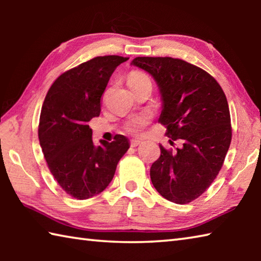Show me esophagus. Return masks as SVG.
<instances>
[{
  "label": "esophagus",
  "instance_id": "esophagus-1",
  "mask_svg": "<svg viewBox=\"0 0 261 261\" xmlns=\"http://www.w3.org/2000/svg\"><path fill=\"white\" fill-rule=\"evenodd\" d=\"M140 144H141V141L138 140V139H132L131 140V147H137V146H139Z\"/></svg>",
  "mask_w": 261,
  "mask_h": 261
}]
</instances>
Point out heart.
<instances>
[{
    "mask_svg": "<svg viewBox=\"0 0 261 261\" xmlns=\"http://www.w3.org/2000/svg\"><path fill=\"white\" fill-rule=\"evenodd\" d=\"M148 81L149 78L145 73L140 71H132L129 74V77H127V85L131 87V86L138 85L140 83L148 82ZM147 122H148L147 116H145V115H140V116L131 118V120L126 123L125 129L126 131L131 132V134L138 135L140 134L141 130L144 129V126L147 124Z\"/></svg>",
    "mask_w": 261,
    "mask_h": 261,
    "instance_id": "1",
    "label": "heart"
}]
</instances>
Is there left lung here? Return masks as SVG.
Segmentation results:
<instances>
[{
    "label": "left lung",
    "instance_id": "8db88e82",
    "mask_svg": "<svg viewBox=\"0 0 261 261\" xmlns=\"http://www.w3.org/2000/svg\"><path fill=\"white\" fill-rule=\"evenodd\" d=\"M131 64L156 82L162 100L159 122L171 140H182L175 152L160 145L161 155L149 170L152 183L167 200L188 204L213 183L230 146L226 95L210 73L183 60L136 57Z\"/></svg>",
    "mask_w": 261,
    "mask_h": 261
}]
</instances>
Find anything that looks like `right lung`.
<instances>
[{"instance_id": "right-lung-1", "label": "right lung", "mask_w": 261, "mask_h": 261, "mask_svg": "<svg viewBox=\"0 0 261 261\" xmlns=\"http://www.w3.org/2000/svg\"><path fill=\"white\" fill-rule=\"evenodd\" d=\"M129 57L98 56L70 69L53 83L43 101L39 141L48 168L60 187L83 200L108 187L117 163L130 147L122 135L94 145L88 125L101 112L109 78Z\"/></svg>"}]
</instances>
